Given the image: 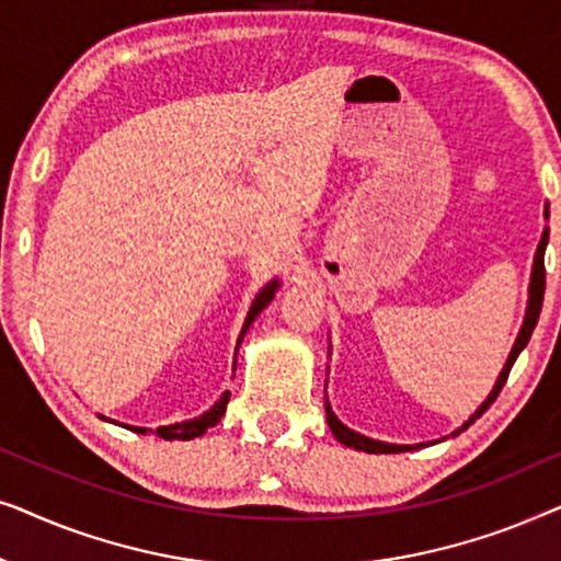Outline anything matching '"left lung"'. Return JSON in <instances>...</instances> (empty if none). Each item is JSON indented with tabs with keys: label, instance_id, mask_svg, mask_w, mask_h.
I'll return each mask as SVG.
<instances>
[{
	"label": "left lung",
	"instance_id": "1",
	"mask_svg": "<svg viewBox=\"0 0 561 561\" xmlns=\"http://www.w3.org/2000/svg\"><path fill=\"white\" fill-rule=\"evenodd\" d=\"M547 242H549V232H543L541 242H539V250H536V260H534L531 288H528V294H531V298H528L526 319H524V327H520V332H518V340H516V344H513V350H511V355H508V363H505L503 373L497 375V380H495V388L490 390L488 401L482 403L478 411H474V416H472L470 421H467V424H465L462 428L470 426L474 419H480L482 413H485V411L490 409V405L495 403L497 393H501L503 386H505V380H508V375H511V367H513V363H516V357L520 355V350H524L526 344H528V340H531V334H534V329H536V321H539V313H541V304H543V288H547V267H543V250H547ZM327 416H329V426H332V432H334L336 439H340L342 444H347V447H355V449L370 451V455H390V451H405V449H411V447H396V444H382V442H373V439H365V436H359V434H355V432H350L347 426H342L340 421H336V416H334V413H332V409H329V405H327ZM462 428H459V432H462Z\"/></svg>",
	"mask_w": 561,
	"mask_h": 561
}]
</instances>
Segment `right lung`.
Returning <instances> with one entry per match:
<instances>
[{"label":"right lung","mask_w":561,"mask_h":561,"mask_svg":"<svg viewBox=\"0 0 561 561\" xmlns=\"http://www.w3.org/2000/svg\"><path fill=\"white\" fill-rule=\"evenodd\" d=\"M275 288H278V283L273 280L271 286L260 290V296L255 298V301H252V309H250V313H248V321H244V329H242V334H240V342H242L244 332H248V327L252 324V319H255L257 313L263 311L267 304H271V298H273V294H275ZM227 403H229V393L221 396L219 401L214 403V409L206 411L204 416H198V419H194V421H186V424L160 426V428H156V434H158V436H163V439H194V436H202V434L206 432V428L214 426L221 416H225ZM133 432H140V434H145V428H133Z\"/></svg>","instance_id":"obj_1"}]
</instances>
